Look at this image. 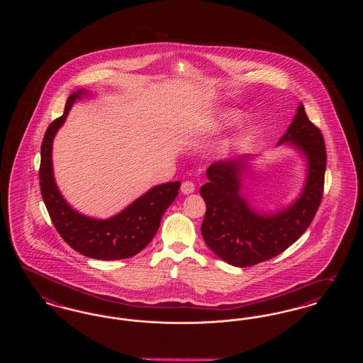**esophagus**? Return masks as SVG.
Wrapping results in <instances>:
<instances>
[{"mask_svg": "<svg viewBox=\"0 0 363 363\" xmlns=\"http://www.w3.org/2000/svg\"><path fill=\"white\" fill-rule=\"evenodd\" d=\"M181 191H182L184 194H190V193H193V191H194V184H193V182H190V181H185V182H182V185H181Z\"/></svg>", "mask_w": 363, "mask_h": 363, "instance_id": "1", "label": "esophagus"}]
</instances>
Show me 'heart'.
Here are the masks:
<instances>
[{"label": "heart", "instance_id": "b5f03b06", "mask_svg": "<svg viewBox=\"0 0 363 363\" xmlns=\"http://www.w3.org/2000/svg\"><path fill=\"white\" fill-rule=\"evenodd\" d=\"M220 120H222V121H227V120H228V114H225Z\"/></svg>", "mask_w": 363, "mask_h": 363}]
</instances>
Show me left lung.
Segmentation results:
<instances>
[{
    "label": "left lung",
    "mask_w": 363,
    "mask_h": 363,
    "mask_svg": "<svg viewBox=\"0 0 363 363\" xmlns=\"http://www.w3.org/2000/svg\"><path fill=\"white\" fill-rule=\"evenodd\" d=\"M286 144L306 162V178L299 196L274 212H259L243 196L247 159L240 156L212 163L200 189L207 211L201 234L208 247L227 264L250 267L272 259L291 246L309 227L323 199L327 167L325 143L299 104L294 120L277 145Z\"/></svg>",
    "instance_id": "obj_1"
}]
</instances>
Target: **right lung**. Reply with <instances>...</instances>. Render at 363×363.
Returning a JSON list of instances; mask_svg holds the SVG:
<instances>
[{
	"label": "right lung",
	"instance_id": "add662e5",
	"mask_svg": "<svg viewBox=\"0 0 363 363\" xmlns=\"http://www.w3.org/2000/svg\"><path fill=\"white\" fill-rule=\"evenodd\" d=\"M91 95L86 89L70 94L64 114L52 121L42 141L39 185L52 225L72 249L89 259H129L141 252L160 225L166 209L172 206L181 182L156 185L136 199L120 213L107 218H89L70 207L58 189L52 173V141L67 121L76 101Z\"/></svg>",
	"mask_w": 363,
	"mask_h": 363
}]
</instances>
